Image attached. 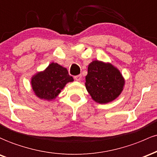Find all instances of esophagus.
I'll return each mask as SVG.
<instances>
[{"label": "esophagus", "mask_w": 157, "mask_h": 157, "mask_svg": "<svg viewBox=\"0 0 157 157\" xmlns=\"http://www.w3.org/2000/svg\"><path fill=\"white\" fill-rule=\"evenodd\" d=\"M74 79H75V81H80L81 79H82V75H75L74 76Z\"/></svg>", "instance_id": "esophagus-1"}]
</instances>
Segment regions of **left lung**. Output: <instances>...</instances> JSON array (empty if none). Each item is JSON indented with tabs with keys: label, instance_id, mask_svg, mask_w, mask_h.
I'll return each mask as SVG.
<instances>
[{
	"label": "left lung",
	"instance_id": "8db88e82",
	"mask_svg": "<svg viewBox=\"0 0 157 157\" xmlns=\"http://www.w3.org/2000/svg\"><path fill=\"white\" fill-rule=\"evenodd\" d=\"M124 84L120 72L111 64L94 61L88 66L86 88L93 99L98 103L113 101L121 93Z\"/></svg>",
	"mask_w": 157,
	"mask_h": 157
}]
</instances>
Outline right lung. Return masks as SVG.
I'll use <instances>...</instances> for the list:
<instances>
[{"label": "right lung", "instance_id": "right-lung-1", "mask_svg": "<svg viewBox=\"0 0 157 157\" xmlns=\"http://www.w3.org/2000/svg\"><path fill=\"white\" fill-rule=\"evenodd\" d=\"M67 70L61 65L52 63L44 72L37 73L31 81L32 87L40 98L51 100L55 98L67 82H73Z\"/></svg>", "mask_w": 157, "mask_h": 157}]
</instances>
